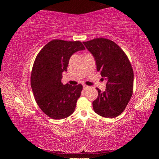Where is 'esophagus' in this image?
I'll return each instance as SVG.
<instances>
[{"instance_id": "obj_1", "label": "esophagus", "mask_w": 159, "mask_h": 159, "mask_svg": "<svg viewBox=\"0 0 159 159\" xmlns=\"http://www.w3.org/2000/svg\"><path fill=\"white\" fill-rule=\"evenodd\" d=\"M88 88H89V87L87 85H83V89L84 90H87Z\"/></svg>"}]
</instances>
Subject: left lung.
Returning <instances> with one entry per match:
<instances>
[{
    "label": "left lung",
    "mask_w": 159,
    "mask_h": 159,
    "mask_svg": "<svg viewBox=\"0 0 159 159\" xmlns=\"http://www.w3.org/2000/svg\"><path fill=\"white\" fill-rule=\"evenodd\" d=\"M96 59L97 70L107 80V89L93 102V108L99 116L113 118L126 109L133 92L134 74L126 53L117 43L100 38L83 42Z\"/></svg>",
    "instance_id": "obj_1"
}]
</instances>
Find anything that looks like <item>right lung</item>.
I'll return each instance as SVG.
<instances>
[{"mask_svg":"<svg viewBox=\"0 0 159 159\" xmlns=\"http://www.w3.org/2000/svg\"><path fill=\"white\" fill-rule=\"evenodd\" d=\"M85 49L80 41L53 39L36 57L31 76L32 91L40 109L52 119H64L75 110L83 86L63 85L62 72L67 71L71 56Z\"/></svg>","mask_w":159,"mask_h":159,"instance_id":"1","label":"right lung"}]
</instances>
